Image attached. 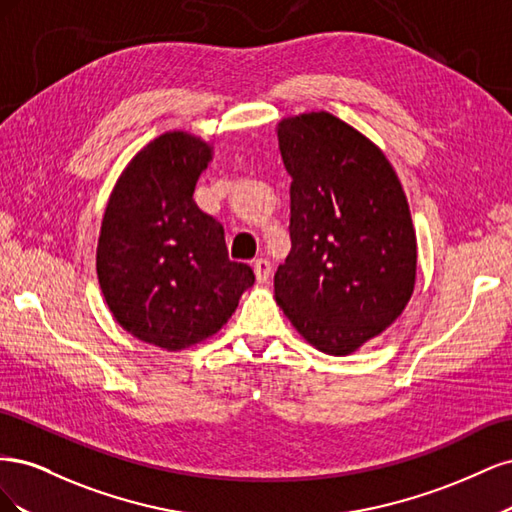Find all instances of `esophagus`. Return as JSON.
Instances as JSON below:
<instances>
[{"label":"esophagus","instance_id":"1","mask_svg":"<svg viewBox=\"0 0 512 512\" xmlns=\"http://www.w3.org/2000/svg\"><path fill=\"white\" fill-rule=\"evenodd\" d=\"M254 273L258 282H267L271 275V262L267 258H256L254 260Z\"/></svg>","mask_w":512,"mask_h":512}]
</instances>
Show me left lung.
<instances>
[{
  "label": "left lung",
  "instance_id": "1",
  "mask_svg": "<svg viewBox=\"0 0 512 512\" xmlns=\"http://www.w3.org/2000/svg\"><path fill=\"white\" fill-rule=\"evenodd\" d=\"M290 183V254L275 301L309 344L344 356L380 335L408 305L416 235L393 166L331 113L277 128Z\"/></svg>",
  "mask_w": 512,
  "mask_h": 512
}]
</instances>
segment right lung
<instances>
[{
	"instance_id": "obj_1",
	"label": "right lung",
	"mask_w": 512,
	"mask_h": 512,
	"mask_svg": "<svg viewBox=\"0 0 512 512\" xmlns=\"http://www.w3.org/2000/svg\"><path fill=\"white\" fill-rule=\"evenodd\" d=\"M209 160L200 138L162 134L123 170L104 211L96 267L106 305L128 333L164 350L218 333L256 280L192 198Z\"/></svg>"
}]
</instances>
